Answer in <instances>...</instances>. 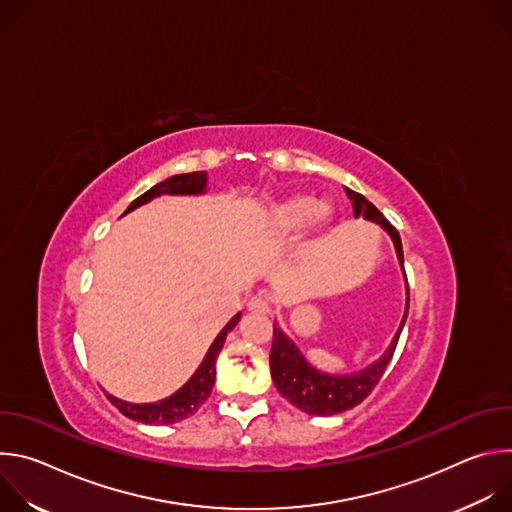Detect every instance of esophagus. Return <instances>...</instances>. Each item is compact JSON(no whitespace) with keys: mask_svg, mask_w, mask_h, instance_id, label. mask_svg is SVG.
Returning a JSON list of instances; mask_svg holds the SVG:
<instances>
[{"mask_svg":"<svg viewBox=\"0 0 512 512\" xmlns=\"http://www.w3.org/2000/svg\"><path fill=\"white\" fill-rule=\"evenodd\" d=\"M247 310H249V312L267 314V312H269V304H267V300H265V298H261V296H255V298H251V300H249V304H247Z\"/></svg>","mask_w":512,"mask_h":512,"instance_id":"esophagus-1","label":"esophagus"}]
</instances>
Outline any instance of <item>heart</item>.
<instances>
[{"label": "heart", "instance_id": "b5f03b06", "mask_svg": "<svg viewBox=\"0 0 512 512\" xmlns=\"http://www.w3.org/2000/svg\"><path fill=\"white\" fill-rule=\"evenodd\" d=\"M322 214L324 210L320 208L318 200L310 196H294L275 206L271 216V227L279 235H294L300 229H304L312 218Z\"/></svg>", "mask_w": 512, "mask_h": 512}]
</instances>
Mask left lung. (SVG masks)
I'll return each instance as SVG.
<instances>
[{
  "mask_svg": "<svg viewBox=\"0 0 512 512\" xmlns=\"http://www.w3.org/2000/svg\"><path fill=\"white\" fill-rule=\"evenodd\" d=\"M346 196L352 202L354 216L362 214L364 218H369V221L379 223L391 235L403 275H405L403 245H401L399 231L387 221V218L381 214V210L373 202L364 198L362 194L346 188ZM405 283H407V275H405ZM407 312H409V283H407L405 316H403V322H401L391 346L377 362L371 364L369 369L352 373V375H326V373L316 371L312 364H308V360L302 356L298 346L281 332L279 326L273 324V344H271V354H269V367H271V377H273L277 391L291 405H296L298 409H302L310 415H336V413L356 407L358 403H362L371 395V391L379 385L383 373L387 371V364L393 358L401 330L405 326Z\"/></svg>",
  "mask_w": 512,
  "mask_h": 512,
  "instance_id": "1",
  "label": "left lung"
}]
</instances>
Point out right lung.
Listing matches in <instances>:
<instances>
[{
    "mask_svg": "<svg viewBox=\"0 0 512 512\" xmlns=\"http://www.w3.org/2000/svg\"><path fill=\"white\" fill-rule=\"evenodd\" d=\"M206 188V172H190V174H178L172 176L160 184H156L154 188H150L148 192H143L139 198H135L127 210L131 212L133 208L150 202L156 196L162 194H202ZM241 314H237L223 330L214 338V342L210 344L204 360L200 362L198 371L190 377V381L178 389L174 395L156 401V403H127L121 401L113 395L107 393V399L129 419L133 421H141V423H148V425H170V423H178L190 415H194L200 405L208 399L214 379H216V356L218 352L223 350V344L227 340V334L239 324Z\"/></svg>",
    "mask_w": 512,
    "mask_h": 512,
    "instance_id": "add662e5",
    "label": "right lung"
}]
</instances>
